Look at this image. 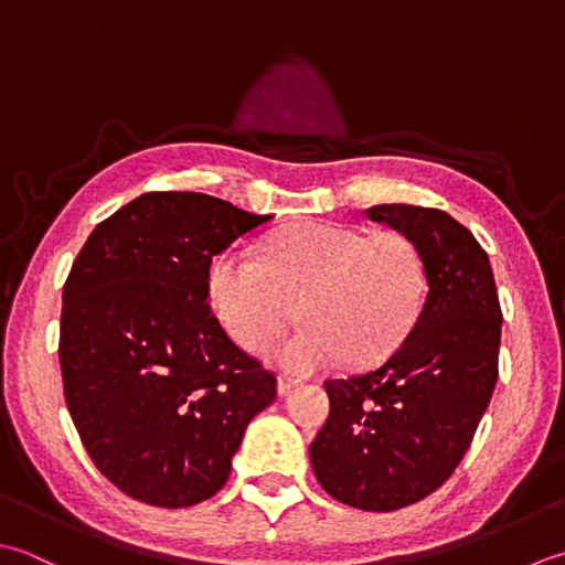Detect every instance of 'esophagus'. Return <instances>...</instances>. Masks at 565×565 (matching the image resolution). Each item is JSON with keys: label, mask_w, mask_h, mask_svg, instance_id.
<instances>
[{"label": "esophagus", "mask_w": 565, "mask_h": 565, "mask_svg": "<svg viewBox=\"0 0 565 565\" xmlns=\"http://www.w3.org/2000/svg\"><path fill=\"white\" fill-rule=\"evenodd\" d=\"M297 385H299L297 380H290V377H280V380H278V395H280V397L290 395Z\"/></svg>", "instance_id": "esophagus-1"}]
</instances>
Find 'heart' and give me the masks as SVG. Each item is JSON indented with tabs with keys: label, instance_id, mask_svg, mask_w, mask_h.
Wrapping results in <instances>:
<instances>
[{
	"label": "heart",
	"instance_id": "heart-1",
	"mask_svg": "<svg viewBox=\"0 0 565 565\" xmlns=\"http://www.w3.org/2000/svg\"><path fill=\"white\" fill-rule=\"evenodd\" d=\"M206 290L228 337L253 353L280 337L299 302L305 327L270 361L282 373L312 375L349 353L363 361L393 347L422 307L424 266L397 232L305 224L275 236L263 258L244 248L222 253Z\"/></svg>",
	"mask_w": 565,
	"mask_h": 565
}]
</instances>
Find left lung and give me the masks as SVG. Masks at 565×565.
Masks as SVG:
<instances>
[{
	"mask_svg": "<svg viewBox=\"0 0 565 565\" xmlns=\"http://www.w3.org/2000/svg\"><path fill=\"white\" fill-rule=\"evenodd\" d=\"M365 216L412 241L427 297L383 363L327 380L329 419L309 458L331 498L393 512L441 488L473 441L498 383L502 309L488 253L451 214L377 204Z\"/></svg>",
	"mask_w": 565,
	"mask_h": 565,
	"instance_id": "1",
	"label": "left lung"
}]
</instances>
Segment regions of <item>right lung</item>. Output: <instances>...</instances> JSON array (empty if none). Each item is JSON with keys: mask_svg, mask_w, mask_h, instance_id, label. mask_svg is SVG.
<instances>
[{"mask_svg": "<svg viewBox=\"0 0 565 565\" xmlns=\"http://www.w3.org/2000/svg\"><path fill=\"white\" fill-rule=\"evenodd\" d=\"M202 192H146L97 224L63 287L67 412L99 473L153 508L224 488L275 375L206 305L212 258L268 224Z\"/></svg>", "mask_w": 565, "mask_h": 565, "instance_id": "obj_1", "label": "right lung"}]
</instances>
